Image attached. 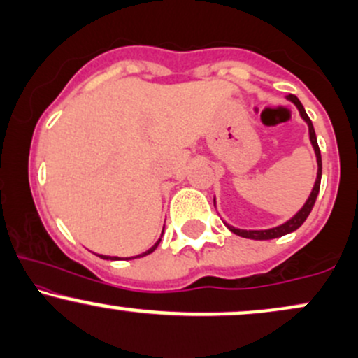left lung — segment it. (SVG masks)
<instances>
[{
	"instance_id": "8db88e82",
	"label": "left lung",
	"mask_w": 358,
	"mask_h": 358,
	"mask_svg": "<svg viewBox=\"0 0 358 358\" xmlns=\"http://www.w3.org/2000/svg\"><path fill=\"white\" fill-rule=\"evenodd\" d=\"M287 101L293 102L294 106H296L299 114H301V117L305 119L306 124H308V129H310V141L311 145L315 148V153H316V162H318V175H316V182H315V187L313 190H311V195L308 196L306 203L303 205V208L299 210L296 215L293 217V219H289L287 222H285L282 225H279V227H274V229H268V231H242V229H236L232 227V225H227L229 231L237 234V236L241 237H245V239H254V241H269V239H276V237H282L286 236V234L289 232H294L296 229H299L303 225V222L306 220V217L310 215L311 208H313V205L316 202V196H318V192H320V183H322V155H320V148H318V141H316V134H315V127L311 124V119L308 117L305 108H303V104L299 102V99L296 96H293V94H289V96H286ZM213 203H215V200H213Z\"/></svg>"
}]
</instances>
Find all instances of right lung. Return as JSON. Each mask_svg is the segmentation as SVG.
Here are the masks:
<instances>
[{"label":"right lung","mask_w":358,"mask_h":358,"mask_svg":"<svg viewBox=\"0 0 358 358\" xmlns=\"http://www.w3.org/2000/svg\"><path fill=\"white\" fill-rule=\"evenodd\" d=\"M159 241H162V239H158V242H156V244L153 245V248H151V249H148V250H146V252L139 254V256H136V257H143V256H148V254H151V252H153V250H155L156 248H158ZM99 257H102V259H113V261H114V259H117V257H109V256H99ZM129 259H134V257H129Z\"/></svg>","instance_id":"add662e5"}]
</instances>
